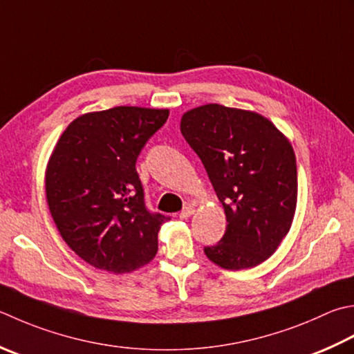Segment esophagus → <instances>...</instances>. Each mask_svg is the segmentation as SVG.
Segmentation results:
<instances>
[{"instance_id": "1", "label": "esophagus", "mask_w": 354, "mask_h": 354, "mask_svg": "<svg viewBox=\"0 0 354 354\" xmlns=\"http://www.w3.org/2000/svg\"><path fill=\"white\" fill-rule=\"evenodd\" d=\"M193 213H195V209H193V205H187V207H184V209L181 210V213H179V218H181V219H189Z\"/></svg>"}]
</instances>
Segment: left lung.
<instances>
[{
    "label": "left lung",
    "mask_w": 354,
    "mask_h": 354,
    "mask_svg": "<svg viewBox=\"0 0 354 354\" xmlns=\"http://www.w3.org/2000/svg\"><path fill=\"white\" fill-rule=\"evenodd\" d=\"M181 133L203 161L227 218L224 236L204 247L207 258L227 270L268 259L288 233L296 210L292 144L262 115L219 104L185 112Z\"/></svg>",
    "instance_id": "left-lung-1"
}]
</instances>
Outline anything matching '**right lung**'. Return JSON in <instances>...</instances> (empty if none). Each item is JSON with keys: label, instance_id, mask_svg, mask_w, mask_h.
<instances>
[{"label": "right lung", "instance_id": "right-lung-1", "mask_svg": "<svg viewBox=\"0 0 354 354\" xmlns=\"http://www.w3.org/2000/svg\"><path fill=\"white\" fill-rule=\"evenodd\" d=\"M167 109L120 106L76 118L46 170L47 205L61 238L87 264L129 273L155 258L169 221L145 207L136 159Z\"/></svg>", "mask_w": 354, "mask_h": 354}]
</instances>
